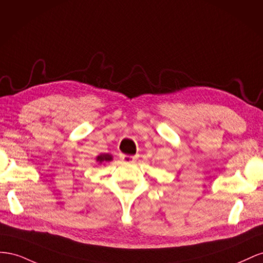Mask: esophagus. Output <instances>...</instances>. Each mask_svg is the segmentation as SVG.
<instances>
[{
	"label": "esophagus",
	"instance_id": "34e87169",
	"mask_svg": "<svg viewBox=\"0 0 263 263\" xmlns=\"http://www.w3.org/2000/svg\"><path fill=\"white\" fill-rule=\"evenodd\" d=\"M121 160L125 163H134L137 160V156H132V155H126V154H122L121 155Z\"/></svg>",
	"mask_w": 263,
	"mask_h": 263
}]
</instances>
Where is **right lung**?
<instances>
[{
    "label": "right lung",
    "instance_id": "1",
    "mask_svg": "<svg viewBox=\"0 0 263 263\" xmlns=\"http://www.w3.org/2000/svg\"><path fill=\"white\" fill-rule=\"evenodd\" d=\"M96 160H97V162H99V163L110 162V161H112V155H110V154H100V155L97 156Z\"/></svg>",
    "mask_w": 263,
    "mask_h": 263
}]
</instances>
